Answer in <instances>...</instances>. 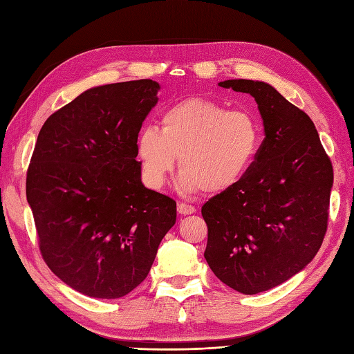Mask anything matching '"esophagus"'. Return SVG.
Wrapping results in <instances>:
<instances>
[{"instance_id": "1", "label": "esophagus", "mask_w": 354, "mask_h": 354, "mask_svg": "<svg viewBox=\"0 0 354 354\" xmlns=\"http://www.w3.org/2000/svg\"><path fill=\"white\" fill-rule=\"evenodd\" d=\"M177 212L182 214V216H186V214H192L196 212V209L194 205H189V204H185V203H180L177 205Z\"/></svg>"}]
</instances>
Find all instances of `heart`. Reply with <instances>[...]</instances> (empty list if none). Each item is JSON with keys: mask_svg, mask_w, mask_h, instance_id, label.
Listing matches in <instances>:
<instances>
[{"mask_svg": "<svg viewBox=\"0 0 354 354\" xmlns=\"http://www.w3.org/2000/svg\"><path fill=\"white\" fill-rule=\"evenodd\" d=\"M263 131L245 109L189 97L160 114V131L145 126L136 136L142 178L153 189L167 182L178 156L177 186L185 194H222L236 186L260 151Z\"/></svg>", "mask_w": 354, "mask_h": 354, "instance_id": "b5f03b06", "label": "heart"}]
</instances>
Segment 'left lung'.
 Returning <instances> with one entry per match:
<instances>
[{
    "label": "left lung",
    "mask_w": 354,
    "mask_h": 354,
    "mask_svg": "<svg viewBox=\"0 0 354 354\" xmlns=\"http://www.w3.org/2000/svg\"><path fill=\"white\" fill-rule=\"evenodd\" d=\"M219 87L255 99L264 140L243 178L203 205L204 258L228 287L257 295L314 260L327 228L333 169L313 120L270 84L228 80Z\"/></svg>",
    "instance_id": "8db88e82"
}]
</instances>
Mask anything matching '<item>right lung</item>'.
I'll list each match as a JSON object with an SVG mask.
<instances>
[{
    "label": "right lung",
    "mask_w": 354,
    "mask_h": 354,
    "mask_svg": "<svg viewBox=\"0 0 354 354\" xmlns=\"http://www.w3.org/2000/svg\"><path fill=\"white\" fill-rule=\"evenodd\" d=\"M159 90L151 80L93 87L39 132L27 201L40 252L85 296L129 295L147 278L176 223V201L142 185L136 160V136Z\"/></svg>",
    "instance_id": "add662e5"
}]
</instances>
